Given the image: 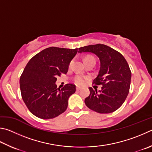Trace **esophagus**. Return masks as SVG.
<instances>
[{
	"instance_id": "esophagus-1",
	"label": "esophagus",
	"mask_w": 152,
	"mask_h": 152,
	"mask_svg": "<svg viewBox=\"0 0 152 152\" xmlns=\"http://www.w3.org/2000/svg\"><path fill=\"white\" fill-rule=\"evenodd\" d=\"M80 89H81L80 87H79V86H77V87H76V90H77V91H78V90H80Z\"/></svg>"
}]
</instances>
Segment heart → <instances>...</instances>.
<instances>
[{
    "mask_svg": "<svg viewBox=\"0 0 152 152\" xmlns=\"http://www.w3.org/2000/svg\"><path fill=\"white\" fill-rule=\"evenodd\" d=\"M94 58L93 56H87L85 57L84 60H87L88 58ZM72 64V62L70 63V65H69V66H70ZM86 80V77L82 76V75H77L75 78H74V82H75V83L78 84V85H82L85 83Z\"/></svg>",
    "mask_w": 152,
    "mask_h": 152,
    "instance_id": "b5f03b06",
    "label": "heart"
}]
</instances>
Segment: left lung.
<instances>
[{"label": "left lung", "instance_id": "obj_1", "mask_svg": "<svg viewBox=\"0 0 152 152\" xmlns=\"http://www.w3.org/2000/svg\"><path fill=\"white\" fill-rule=\"evenodd\" d=\"M78 52H91L100 60L98 75L93 84L102 85V90L89 88L90 95L84 102L88 107L100 114H109L117 110L128 96L132 73L128 62L119 52L101 44L86 46Z\"/></svg>", "mask_w": 152, "mask_h": 152}]
</instances>
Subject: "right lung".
<instances>
[{"instance_id": "add662e5", "label": "right lung", "mask_w": 152, "mask_h": 152, "mask_svg": "<svg viewBox=\"0 0 152 152\" xmlns=\"http://www.w3.org/2000/svg\"><path fill=\"white\" fill-rule=\"evenodd\" d=\"M78 48L49 47L33 56L27 63L20 78L22 98L29 111L41 119H52L62 114L68 107L76 86L67 84L61 90L55 82L66 74Z\"/></svg>"}]
</instances>
